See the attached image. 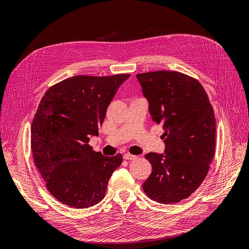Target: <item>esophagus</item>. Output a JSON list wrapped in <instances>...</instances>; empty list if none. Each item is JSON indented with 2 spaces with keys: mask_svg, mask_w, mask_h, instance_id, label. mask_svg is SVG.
<instances>
[{
  "mask_svg": "<svg viewBox=\"0 0 249 249\" xmlns=\"http://www.w3.org/2000/svg\"><path fill=\"white\" fill-rule=\"evenodd\" d=\"M136 156H134V155H131V154H124V160H127V161H132V160H135L136 159Z\"/></svg>",
  "mask_w": 249,
  "mask_h": 249,
  "instance_id": "34e87169",
  "label": "esophagus"
}]
</instances>
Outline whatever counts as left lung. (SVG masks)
I'll return each instance as SVG.
<instances>
[{
    "instance_id": "1",
    "label": "left lung",
    "mask_w": 249,
    "mask_h": 249,
    "mask_svg": "<svg viewBox=\"0 0 249 249\" xmlns=\"http://www.w3.org/2000/svg\"><path fill=\"white\" fill-rule=\"evenodd\" d=\"M153 120L163 126L165 154L149 153L152 173L142 185L149 198L183 200L206 178L215 155V115L200 83L178 71L138 73Z\"/></svg>"
}]
</instances>
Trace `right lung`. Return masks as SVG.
Listing matches in <instances>:
<instances>
[{"instance_id":"add662e5","label":"right lung","mask_w":249,"mask_h":249,"mask_svg":"<svg viewBox=\"0 0 249 249\" xmlns=\"http://www.w3.org/2000/svg\"><path fill=\"white\" fill-rule=\"evenodd\" d=\"M129 73L74 76L49 88L31 125V149L50 193L77 209L99 203L123 156L104 157L88 144Z\"/></svg>"}]
</instances>
